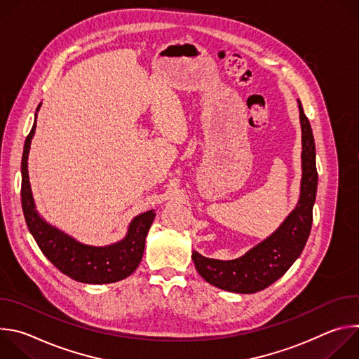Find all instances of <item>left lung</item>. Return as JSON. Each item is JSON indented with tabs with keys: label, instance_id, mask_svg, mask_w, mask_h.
<instances>
[{
	"label": "left lung",
	"instance_id": "left-lung-1",
	"mask_svg": "<svg viewBox=\"0 0 359 359\" xmlns=\"http://www.w3.org/2000/svg\"><path fill=\"white\" fill-rule=\"evenodd\" d=\"M302 132L301 191L295 209L264 241L234 260H215L193 251L197 273L209 284L238 294H252L276 283L299 257L313 226V208L317 196L316 142L309 118L298 100Z\"/></svg>",
	"mask_w": 359,
	"mask_h": 359
}]
</instances>
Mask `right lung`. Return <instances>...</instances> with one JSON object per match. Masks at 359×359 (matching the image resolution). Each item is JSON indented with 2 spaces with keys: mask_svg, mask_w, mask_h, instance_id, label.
Segmentation results:
<instances>
[{
  "mask_svg": "<svg viewBox=\"0 0 359 359\" xmlns=\"http://www.w3.org/2000/svg\"><path fill=\"white\" fill-rule=\"evenodd\" d=\"M35 128L36 114L34 126L24 144L21 162V201L28 230L34 236L38 247L61 273L79 283L109 284L129 277L142 260L146 236L156 216L155 210L136 216L129 224L126 237L105 247L82 244L57 227L48 224L35 210L28 177V153Z\"/></svg>",
  "mask_w": 359,
  "mask_h": 359,
  "instance_id": "add662e5",
  "label": "right lung"
}]
</instances>
